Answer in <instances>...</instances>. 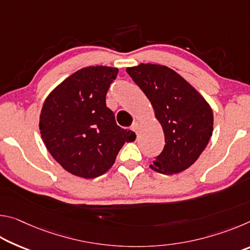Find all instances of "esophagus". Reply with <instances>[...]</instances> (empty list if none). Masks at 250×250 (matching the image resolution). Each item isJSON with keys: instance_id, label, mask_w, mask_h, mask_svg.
<instances>
[{"instance_id": "esophagus-1", "label": "esophagus", "mask_w": 250, "mask_h": 250, "mask_svg": "<svg viewBox=\"0 0 250 250\" xmlns=\"http://www.w3.org/2000/svg\"><path fill=\"white\" fill-rule=\"evenodd\" d=\"M138 129H139V125H138V122H133L132 125H131V130H132L133 132L138 133Z\"/></svg>"}]
</instances>
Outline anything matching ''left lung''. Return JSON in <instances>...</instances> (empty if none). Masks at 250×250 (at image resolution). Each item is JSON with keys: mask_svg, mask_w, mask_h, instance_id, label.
Returning a JSON list of instances; mask_svg holds the SVG:
<instances>
[{"mask_svg": "<svg viewBox=\"0 0 250 250\" xmlns=\"http://www.w3.org/2000/svg\"><path fill=\"white\" fill-rule=\"evenodd\" d=\"M126 73L153 105L166 146L151 167L163 174L186 170L198 159L213 132V111L184 78L167 66L141 64Z\"/></svg>", "mask_w": 250, "mask_h": 250, "instance_id": "8db88e82", "label": "left lung"}]
</instances>
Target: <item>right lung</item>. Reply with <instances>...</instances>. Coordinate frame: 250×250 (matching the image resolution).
Segmentation results:
<instances>
[{
    "label": "right lung",
    "instance_id": "obj_1",
    "mask_svg": "<svg viewBox=\"0 0 250 250\" xmlns=\"http://www.w3.org/2000/svg\"><path fill=\"white\" fill-rule=\"evenodd\" d=\"M118 69L83 68L50 92L42 108L40 130L46 147L61 166L76 176L94 179L113 166L134 133L116 124L105 95Z\"/></svg>",
    "mask_w": 250,
    "mask_h": 250
}]
</instances>
